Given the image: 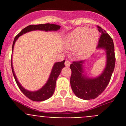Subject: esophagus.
Masks as SVG:
<instances>
[{
  "label": "esophagus",
  "mask_w": 126,
  "mask_h": 126,
  "mask_svg": "<svg viewBox=\"0 0 126 126\" xmlns=\"http://www.w3.org/2000/svg\"><path fill=\"white\" fill-rule=\"evenodd\" d=\"M71 65V62L69 61H66L65 62V65L67 67H69Z\"/></svg>",
  "instance_id": "obj_1"
}]
</instances>
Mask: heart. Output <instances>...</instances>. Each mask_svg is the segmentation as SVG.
<instances>
[{"label": "heart", "mask_w": 126, "mask_h": 126, "mask_svg": "<svg viewBox=\"0 0 126 126\" xmlns=\"http://www.w3.org/2000/svg\"><path fill=\"white\" fill-rule=\"evenodd\" d=\"M98 40V33L88 28H78L67 35L65 40L67 48H78L79 56H84L93 50Z\"/></svg>", "instance_id": "heart-1"}]
</instances>
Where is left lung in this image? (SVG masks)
I'll list each match as a JSON object with an SVG mask.
<instances>
[{"mask_svg": "<svg viewBox=\"0 0 126 126\" xmlns=\"http://www.w3.org/2000/svg\"><path fill=\"white\" fill-rule=\"evenodd\" d=\"M97 28L101 36L96 48H103L107 55L106 66L103 73L96 78H90L83 73L84 61H74L70 65L71 88L76 96L86 100L98 97L104 91L110 82L115 64L113 40L105 30L98 26Z\"/></svg>", "mask_w": 126, "mask_h": 126, "instance_id": "obj_1", "label": "left lung"}]
</instances>
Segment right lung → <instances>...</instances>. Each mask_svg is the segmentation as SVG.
Here are the masks:
<instances>
[{"instance_id": "right-lung-1", "label": "right lung", "mask_w": 126, "mask_h": 126, "mask_svg": "<svg viewBox=\"0 0 126 126\" xmlns=\"http://www.w3.org/2000/svg\"><path fill=\"white\" fill-rule=\"evenodd\" d=\"M61 28V26L57 25L54 24H50V23H47V24H32V25L28 26L27 27L24 28V29L21 30L19 34H17L14 40L13 44V47H12V51L13 52V48H14V44H15L16 41L17 39L21 36L22 34H24L28 32L34 31V30H42V31H57ZM65 60H64L62 62H58L54 64L53 67H52V71H51L50 75L49 76V78L48 79L46 84L43 86L41 89H40L36 92H30L28 90H26L22 86L19 81H17V79L16 78L14 73V69H13V62L11 59V67H12V71H13V76L14 77L15 81L18 86L19 88L23 93V94L26 96H27L29 99L32 100L35 102H42V101L46 100L52 96V94L54 93L55 88V84H56V81L58 76H59L60 73L61 72V70L63 67H65L64 65Z\"/></svg>"}]
</instances>
